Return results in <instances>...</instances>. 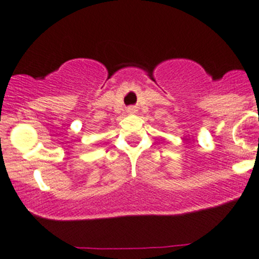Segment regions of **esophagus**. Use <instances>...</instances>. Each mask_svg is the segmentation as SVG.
<instances>
[{
    "label": "esophagus",
    "instance_id": "34e87169",
    "mask_svg": "<svg viewBox=\"0 0 259 259\" xmlns=\"http://www.w3.org/2000/svg\"><path fill=\"white\" fill-rule=\"evenodd\" d=\"M127 111H129L130 113H133L134 112V108H129V109H127Z\"/></svg>",
    "mask_w": 259,
    "mask_h": 259
}]
</instances>
